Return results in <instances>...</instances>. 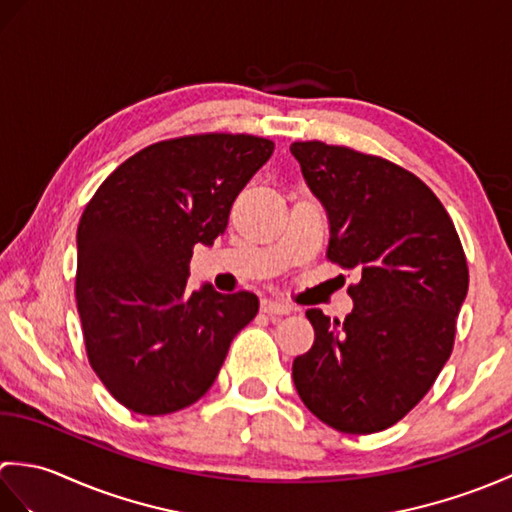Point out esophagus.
<instances>
[{
    "mask_svg": "<svg viewBox=\"0 0 512 512\" xmlns=\"http://www.w3.org/2000/svg\"><path fill=\"white\" fill-rule=\"evenodd\" d=\"M262 312H266V314H290V308L286 306V303H281V301L264 299L262 301Z\"/></svg>",
    "mask_w": 512,
    "mask_h": 512,
    "instance_id": "1",
    "label": "esophagus"
}]
</instances>
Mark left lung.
I'll list each match as a JSON object with an SVG mask.
<instances>
[{
    "mask_svg": "<svg viewBox=\"0 0 512 512\" xmlns=\"http://www.w3.org/2000/svg\"><path fill=\"white\" fill-rule=\"evenodd\" d=\"M330 220L328 259L358 270L345 321L306 312L314 345L292 363L314 416L343 433L402 420L449 361L469 266L438 195L380 156L321 140L290 145Z\"/></svg>",
    "mask_w": 512,
    "mask_h": 512,
    "instance_id": "obj_1",
    "label": "left lung"
}]
</instances>
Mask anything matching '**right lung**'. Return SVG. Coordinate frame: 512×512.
Wrapping results in <instances>:
<instances>
[{
	"label": "right lung",
	"instance_id": "right-lung-1",
	"mask_svg": "<svg viewBox=\"0 0 512 512\" xmlns=\"http://www.w3.org/2000/svg\"><path fill=\"white\" fill-rule=\"evenodd\" d=\"M250 134H193L140 149L105 178L76 231V308L88 361L136 413L200 400L235 334L255 319L253 292H189L195 244L226 231L235 198L273 156Z\"/></svg>",
	"mask_w": 512,
	"mask_h": 512
}]
</instances>
